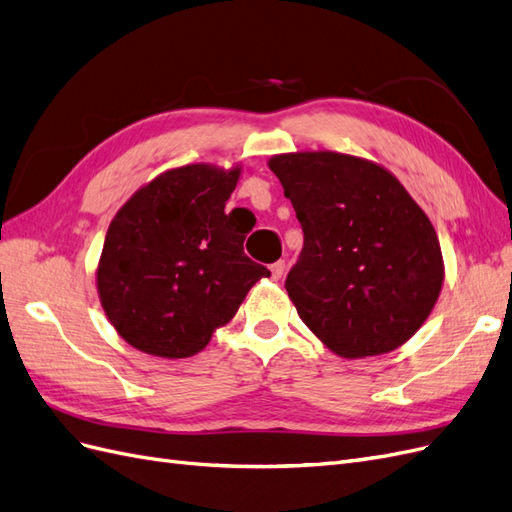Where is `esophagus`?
Listing matches in <instances>:
<instances>
[{
	"label": "esophagus",
	"instance_id": "1",
	"mask_svg": "<svg viewBox=\"0 0 512 512\" xmlns=\"http://www.w3.org/2000/svg\"><path fill=\"white\" fill-rule=\"evenodd\" d=\"M284 271H286V262L284 260H277V262H273V265H271V277H273V280H282Z\"/></svg>",
	"mask_w": 512,
	"mask_h": 512
}]
</instances>
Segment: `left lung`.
Masks as SVG:
<instances>
[{
  "label": "left lung",
  "instance_id": "1",
  "mask_svg": "<svg viewBox=\"0 0 512 512\" xmlns=\"http://www.w3.org/2000/svg\"><path fill=\"white\" fill-rule=\"evenodd\" d=\"M303 228L286 277L301 320L346 359L399 348L444 282L436 230L389 170L335 151L269 160Z\"/></svg>",
  "mask_w": 512,
  "mask_h": 512
}]
</instances>
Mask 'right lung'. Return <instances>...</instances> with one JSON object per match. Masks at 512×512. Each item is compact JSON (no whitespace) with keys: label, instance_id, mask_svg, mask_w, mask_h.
Returning a JSON list of instances; mask_svg holds the SVG:
<instances>
[{"label":"right lung","instance_id":"1","mask_svg":"<svg viewBox=\"0 0 512 512\" xmlns=\"http://www.w3.org/2000/svg\"><path fill=\"white\" fill-rule=\"evenodd\" d=\"M239 168L190 164L138 190L108 226L98 294L136 350L183 359L203 350L271 271L243 252L245 230L226 215Z\"/></svg>","mask_w":512,"mask_h":512}]
</instances>
